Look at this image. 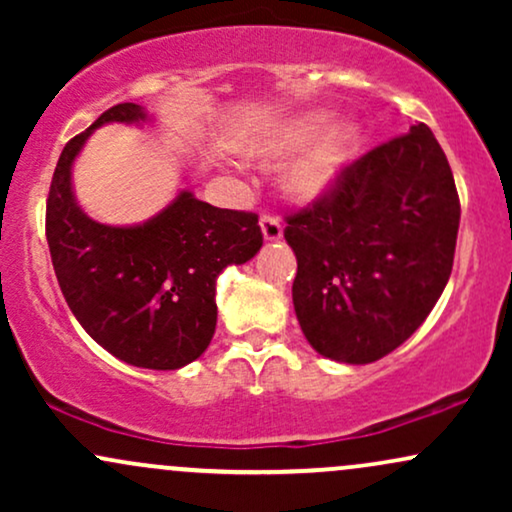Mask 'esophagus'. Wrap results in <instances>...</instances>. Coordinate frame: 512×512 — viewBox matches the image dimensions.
Returning a JSON list of instances; mask_svg holds the SVG:
<instances>
[{"mask_svg":"<svg viewBox=\"0 0 512 512\" xmlns=\"http://www.w3.org/2000/svg\"><path fill=\"white\" fill-rule=\"evenodd\" d=\"M260 228H262V236L267 243H274V240H279L284 236V226H281L279 219L272 214H264L260 219Z\"/></svg>","mask_w":512,"mask_h":512,"instance_id":"34e87169","label":"esophagus"}]
</instances>
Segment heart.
I'll use <instances>...</instances> for the list:
<instances>
[{"label":"heart","instance_id":"obj_1","mask_svg":"<svg viewBox=\"0 0 512 512\" xmlns=\"http://www.w3.org/2000/svg\"><path fill=\"white\" fill-rule=\"evenodd\" d=\"M363 127L354 117H337L330 122L327 110L293 115L248 142V154L255 158H284L301 151L281 173V187L298 202L325 199L361 149Z\"/></svg>","mask_w":512,"mask_h":512}]
</instances>
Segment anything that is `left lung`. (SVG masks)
Returning <instances> with one entry per match:
<instances>
[{
	"label": "left lung",
	"mask_w": 512,
	"mask_h": 512,
	"mask_svg": "<svg viewBox=\"0 0 512 512\" xmlns=\"http://www.w3.org/2000/svg\"><path fill=\"white\" fill-rule=\"evenodd\" d=\"M293 308L320 356L373 363L421 327L448 284L460 199L426 125L375 146L313 207L286 216Z\"/></svg>",
	"instance_id": "left-lung-1"
}]
</instances>
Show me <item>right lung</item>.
Segmentation results:
<instances>
[{"mask_svg": "<svg viewBox=\"0 0 512 512\" xmlns=\"http://www.w3.org/2000/svg\"><path fill=\"white\" fill-rule=\"evenodd\" d=\"M142 105L120 103L64 146L52 175L45 233L52 267L79 325L137 368L178 370L207 351L216 330V279L262 248L257 214L211 207L190 190L134 226H108L81 211L72 166L93 129L142 125Z\"/></svg>", "mask_w": 512, "mask_h": 512, "instance_id": "obj_1", "label": "right lung"}]
</instances>
